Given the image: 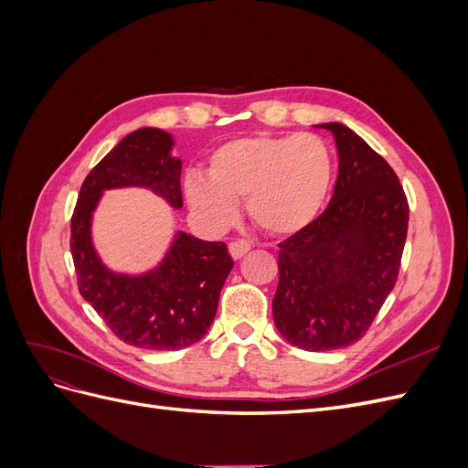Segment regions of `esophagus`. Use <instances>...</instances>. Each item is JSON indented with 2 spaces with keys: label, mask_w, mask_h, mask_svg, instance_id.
Returning <instances> with one entry per match:
<instances>
[{
  "label": "esophagus",
  "mask_w": 468,
  "mask_h": 468,
  "mask_svg": "<svg viewBox=\"0 0 468 468\" xmlns=\"http://www.w3.org/2000/svg\"><path fill=\"white\" fill-rule=\"evenodd\" d=\"M250 242L248 239H236V242H230V246H229V250H230V256L234 258V260H239L244 256V253H248L250 251Z\"/></svg>",
  "instance_id": "obj_1"
}]
</instances>
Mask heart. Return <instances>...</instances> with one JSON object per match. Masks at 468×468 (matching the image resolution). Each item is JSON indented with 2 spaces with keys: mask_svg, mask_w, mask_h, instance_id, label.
Segmentation results:
<instances>
[{
  "mask_svg": "<svg viewBox=\"0 0 468 468\" xmlns=\"http://www.w3.org/2000/svg\"><path fill=\"white\" fill-rule=\"evenodd\" d=\"M208 178L186 177L191 208L215 226L236 218V203L260 230L292 236L313 224L328 199L334 160L316 134H258L230 140L210 154Z\"/></svg>",
  "mask_w": 468,
  "mask_h": 468,
  "instance_id": "obj_1",
  "label": "heart"
}]
</instances>
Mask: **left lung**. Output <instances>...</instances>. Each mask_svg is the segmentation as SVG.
<instances>
[{
    "instance_id": "1",
    "label": "left lung",
    "mask_w": 468,
    "mask_h": 468,
    "mask_svg": "<svg viewBox=\"0 0 468 468\" xmlns=\"http://www.w3.org/2000/svg\"><path fill=\"white\" fill-rule=\"evenodd\" d=\"M335 138L339 172L330 205L279 244L273 320L306 351L347 347L371 328L396 285L408 232V199L388 162L347 126Z\"/></svg>"
}]
</instances>
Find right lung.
I'll use <instances>...</instances> for the list:
<instances>
[{"mask_svg":"<svg viewBox=\"0 0 468 468\" xmlns=\"http://www.w3.org/2000/svg\"><path fill=\"white\" fill-rule=\"evenodd\" d=\"M172 146V136L160 129H138L124 136L81 183L69 226V250L83 299L124 344L154 351L183 349L207 334L234 267L229 248L177 232L154 271L121 275L97 258L90 226L105 189L148 187L181 208V162L169 155Z\"/></svg>","mask_w":468,"mask_h":468,"instance_id":"obj_1","label":"right lung"}]
</instances>
